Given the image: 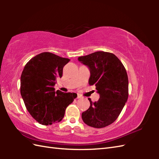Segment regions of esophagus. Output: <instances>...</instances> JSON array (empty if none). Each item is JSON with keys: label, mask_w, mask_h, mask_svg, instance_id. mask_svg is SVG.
<instances>
[{"label": "esophagus", "mask_w": 159, "mask_h": 159, "mask_svg": "<svg viewBox=\"0 0 159 159\" xmlns=\"http://www.w3.org/2000/svg\"><path fill=\"white\" fill-rule=\"evenodd\" d=\"M82 98V96L80 94H77V98Z\"/></svg>", "instance_id": "1"}]
</instances>
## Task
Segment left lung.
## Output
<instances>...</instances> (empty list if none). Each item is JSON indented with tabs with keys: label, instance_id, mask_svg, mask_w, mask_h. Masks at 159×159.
<instances>
[{
	"label": "left lung",
	"instance_id": "left-lung-1",
	"mask_svg": "<svg viewBox=\"0 0 159 159\" xmlns=\"http://www.w3.org/2000/svg\"><path fill=\"white\" fill-rule=\"evenodd\" d=\"M78 60L90 70L89 84L95 85L100 98L90 102L82 113L84 122L89 126L106 127L116 120L128 97V79L124 65L113 53L98 51L79 57Z\"/></svg>",
	"mask_w": 159,
	"mask_h": 159
}]
</instances>
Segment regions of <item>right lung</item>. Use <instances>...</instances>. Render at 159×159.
I'll use <instances>...</instances> for the list:
<instances>
[{"instance_id": "add662e5", "label": "right lung", "mask_w": 159, "mask_h": 159, "mask_svg": "<svg viewBox=\"0 0 159 159\" xmlns=\"http://www.w3.org/2000/svg\"><path fill=\"white\" fill-rule=\"evenodd\" d=\"M70 60L45 52L33 57L24 67L20 93L26 109L39 124L46 126L59 122L67 107L77 97L76 93L55 92L54 88Z\"/></svg>"}]
</instances>
